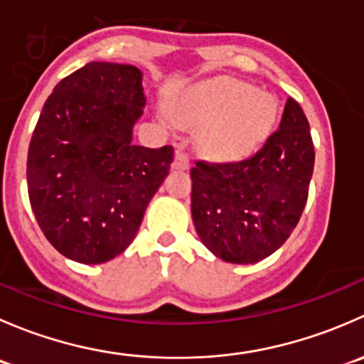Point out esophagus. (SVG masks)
<instances>
[{
	"label": "esophagus",
	"instance_id": "1",
	"mask_svg": "<svg viewBox=\"0 0 364 364\" xmlns=\"http://www.w3.org/2000/svg\"><path fill=\"white\" fill-rule=\"evenodd\" d=\"M174 167H176V168H181V171H185V168L190 167V159H188V155H186V153L183 151V148L176 149Z\"/></svg>",
	"mask_w": 364,
	"mask_h": 364
}]
</instances>
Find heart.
Here are the masks:
<instances>
[{
	"instance_id": "heart-1",
	"label": "heart",
	"mask_w": 364,
	"mask_h": 364,
	"mask_svg": "<svg viewBox=\"0 0 364 364\" xmlns=\"http://www.w3.org/2000/svg\"><path fill=\"white\" fill-rule=\"evenodd\" d=\"M176 124L200 128L199 142L213 159L240 160L252 155L277 119V100L250 84L220 79L197 86L172 102Z\"/></svg>"
}]
</instances>
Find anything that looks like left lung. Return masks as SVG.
I'll return each mask as SVG.
<instances>
[{
	"label": "left lung",
	"mask_w": 364,
	"mask_h": 364,
	"mask_svg": "<svg viewBox=\"0 0 364 364\" xmlns=\"http://www.w3.org/2000/svg\"><path fill=\"white\" fill-rule=\"evenodd\" d=\"M310 124L287 98L280 128L247 160H197L192 218L200 241L218 259L253 264L277 252L301 218L314 174Z\"/></svg>",
	"instance_id": "left-lung-1"
}]
</instances>
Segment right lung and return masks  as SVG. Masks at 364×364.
Masks as SVG:
<instances>
[{
	"instance_id": "1",
	"label": "right lung",
	"mask_w": 364,
	"mask_h": 364,
	"mask_svg": "<svg viewBox=\"0 0 364 364\" xmlns=\"http://www.w3.org/2000/svg\"><path fill=\"white\" fill-rule=\"evenodd\" d=\"M146 105L142 72L91 61L58 82L28 149V193L61 255L102 264L134 241L174 148L132 144Z\"/></svg>"
}]
</instances>
